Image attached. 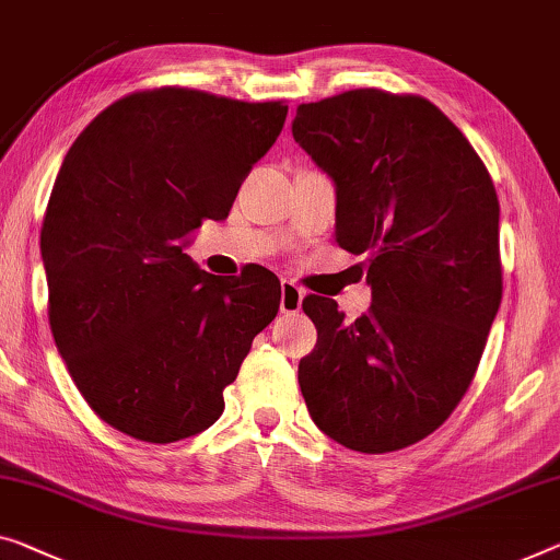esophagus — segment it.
<instances>
[{
	"instance_id": "1",
	"label": "esophagus",
	"mask_w": 560,
	"mask_h": 560,
	"mask_svg": "<svg viewBox=\"0 0 560 560\" xmlns=\"http://www.w3.org/2000/svg\"><path fill=\"white\" fill-rule=\"evenodd\" d=\"M302 302H304V289L296 287L294 281L281 279V302H279L281 314H296L299 308H302Z\"/></svg>"
}]
</instances>
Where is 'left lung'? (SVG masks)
Returning <instances> with one entry per match:
<instances>
[{
  "instance_id": "1",
  "label": "left lung",
  "mask_w": 560,
  "mask_h": 560,
  "mask_svg": "<svg viewBox=\"0 0 560 560\" xmlns=\"http://www.w3.org/2000/svg\"><path fill=\"white\" fill-rule=\"evenodd\" d=\"M291 132L337 186L334 236L366 254L372 287L354 322L334 299H304L316 327L299 362L308 415L357 453L415 445L460 405L503 296L495 186L420 95L349 90L299 105Z\"/></svg>"
}]
</instances>
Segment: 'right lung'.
Listing matches in <instances>:
<instances>
[{
	"mask_svg": "<svg viewBox=\"0 0 560 560\" xmlns=\"http://www.w3.org/2000/svg\"><path fill=\"white\" fill-rule=\"evenodd\" d=\"M281 103L158 88L105 107L67 150L39 233L49 327L100 420L143 442L211 428L281 283L223 279L186 254L223 221L287 120Z\"/></svg>",
	"mask_w": 560,
	"mask_h": 560,
	"instance_id": "1",
	"label": "right lung"
}]
</instances>
